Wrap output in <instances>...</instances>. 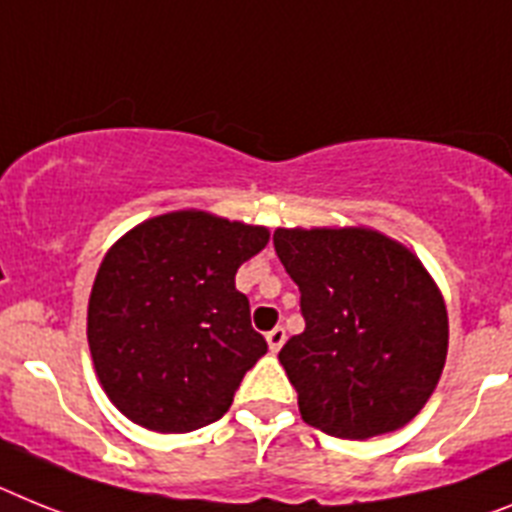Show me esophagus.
<instances>
[{
    "mask_svg": "<svg viewBox=\"0 0 512 512\" xmlns=\"http://www.w3.org/2000/svg\"><path fill=\"white\" fill-rule=\"evenodd\" d=\"M265 338H268V346H270V351H273V354H276V351L281 349L283 343H286V330H283L281 325H278V328H273V330H270V333H268V336H265Z\"/></svg>",
    "mask_w": 512,
    "mask_h": 512,
    "instance_id": "34e87169",
    "label": "esophagus"
}]
</instances>
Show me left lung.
<instances>
[{
  "label": "left lung",
  "instance_id": "8db88e82",
  "mask_svg": "<svg viewBox=\"0 0 512 512\" xmlns=\"http://www.w3.org/2000/svg\"><path fill=\"white\" fill-rule=\"evenodd\" d=\"M304 333L281 349L309 427L367 440L411 422L448 356V312L424 265L369 229H278Z\"/></svg>",
  "mask_w": 512,
  "mask_h": 512
}]
</instances>
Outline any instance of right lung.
<instances>
[{
    "mask_svg": "<svg viewBox=\"0 0 512 512\" xmlns=\"http://www.w3.org/2000/svg\"><path fill=\"white\" fill-rule=\"evenodd\" d=\"M265 244L260 226L179 210L109 249L90 291L88 343L103 390L127 419L192 432L229 411L268 351L234 283Z\"/></svg>",
    "mask_w": 512,
    "mask_h": 512,
    "instance_id": "add662e5",
    "label": "right lung"
}]
</instances>
